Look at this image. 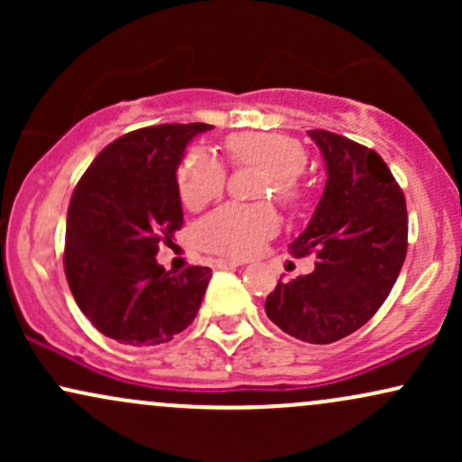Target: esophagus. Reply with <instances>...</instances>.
<instances>
[{
  "instance_id": "esophagus-1",
  "label": "esophagus",
  "mask_w": 462,
  "mask_h": 462,
  "mask_svg": "<svg viewBox=\"0 0 462 462\" xmlns=\"http://www.w3.org/2000/svg\"><path fill=\"white\" fill-rule=\"evenodd\" d=\"M241 261H226V258H213L210 267L213 269H230V267H241Z\"/></svg>"
}]
</instances>
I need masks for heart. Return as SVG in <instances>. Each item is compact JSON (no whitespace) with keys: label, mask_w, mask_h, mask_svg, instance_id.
<instances>
[{"label":"heart","mask_w":462,"mask_h":462,"mask_svg":"<svg viewBox=\"0 0 462 462\" xmlns=\"http://www.w3.org/2000/svg\"><path fill=\"white\" fill-rule=\"evenodd\" d=\"M226 153L235 167H258L267 171L264 190L286 206L300 204V171L306 150L298 141L269 132H241L227 136ZM226 187V169L215 153L190 150L178 167V193L190 210L204 208L219 198ZM278 215L272 206L226 204L206 215L198 226V243L208 252L227 258H245L258 252L278 232Z\"/></svg>","instance_id":"1"}]
</instances>
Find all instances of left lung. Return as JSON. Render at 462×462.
<instances>
[{
  "instance_id": "1",
  "label": "left lung",
  "mask_w": 462,
  "mask_h": 462,
  "mask_svg": "<svg viewBox=\"0 0 462 462\" xmlns=\"http://www.w3.org/2000/svg\"><path fill=\"white\" fill-rule=\"evenodd\" d=\"M328 180L309 227L291 243L315 272L278 282L264 312L280 330L326 346L365 326L393 289L406 258L404 190L369 147L328 130H309Z\"/></svg>"
}]
</instances>
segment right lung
I'll use <instances>...</instances> for the list:
<instances>
[{
    "instance_id": "1",
    "label": "right lung",
    "mask_w": 462,
    "mask_h": 462,
    "mask_svg": "<svg viewBox=\"0 0 462 462\" xmlns=\"http://www.w3.org/2000/svg\"><path fill=\"white\" fill-rule=\"evenodd\" d=\"M208 124L141 128L110 143L73 189L67 213L65 275L79 310L106 337L161 346L198 315L208 267L164 272L161 243L184 224L178 164Z\"/></svg>"
}]
</instances>
